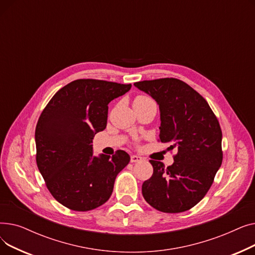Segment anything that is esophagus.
Returning <instances> with one entry per match:
<instances>
[{"label": "esophagus", "instance_id": "34e87169", "mask_svg": "<svg viewBox=\"0 0 255 255\" xmlns=\"http://www.w3.org/2000/svg\"><path fill=\"white\" fill-rule=\"evenodd\" d=\"M141 160H142V158H141L140 156H138V155H132V156H131V159H130V161H131L132 163H134V162L141 161Z\"/></svg>", "mask_w": 255, "mask_h": 255}]
</instances>
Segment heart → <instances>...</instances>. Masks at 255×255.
<instances>
[{
    "mask_svg": "<svg viewBox=\"0 0 255 255\" xmlns=\"http://www.w3.org/2000/svg\"><path fill=\"white\" fill-rule=\"evenodd\" d=\"M146 100H150V98L145 97V96H137V97H135V99H134V101H133V103H141V102H144Z\"/></svg>",
    "mask_w": 255,
    "mask_h": 255,
    "instance_id": "1",
    "label": "heart"
}]
</instances>
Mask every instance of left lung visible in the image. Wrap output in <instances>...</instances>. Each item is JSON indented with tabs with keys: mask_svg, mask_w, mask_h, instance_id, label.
Segmentation results:
<instances>
[{
	"mask_svg": "<svg viewBox=\"0 0 255 255\" xmlns=\"http://www.w3.org/2000/svg\"><path fill=\"white\" fill-rule=\"evenodd\" d=\"M134 86L159 105L160 141L178 149L171 165L150 160L152 177L141 187L145 202L164 213L191 209L209 191L222 163V132L205 98L177 78L143 80Z\"/></svg>",
	"mask_w": 255,
	"mask_h": 255,
	"instance_id": "8db88e82",
	"label": "left lung"
}]
</instances>
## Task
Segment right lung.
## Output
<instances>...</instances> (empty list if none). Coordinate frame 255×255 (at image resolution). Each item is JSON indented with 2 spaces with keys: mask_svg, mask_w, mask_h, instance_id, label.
<instances>
[{
  "mask_svg": "<svg viewBox=\"0 0 255 255\" xmlns=\"http://www.w3.org/2000/svg\"><path fill=\"white\" fill-rule=\"evenodd\" d=\"M131 84L77 79L59 90L40 116L35 131L36 161L47 189L73 211H90L111 197L116 177L130 161L122 150L93 155V138L107 123L109 103Z\"/></svg>",
  "mask_w": 255,
  "mask_h": 255,
  "instance_id": "1",
  "label": "right lung"
}]
</instances>
